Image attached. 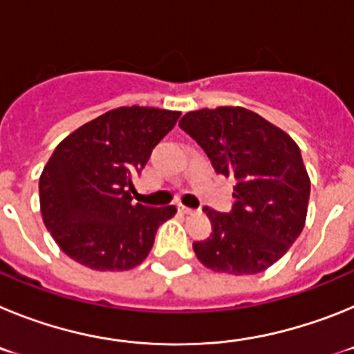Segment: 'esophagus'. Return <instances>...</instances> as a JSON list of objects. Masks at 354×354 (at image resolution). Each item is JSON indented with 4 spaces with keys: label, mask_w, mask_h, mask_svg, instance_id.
<instances>
[{
    "label": "esophagus",
    "mask_w": 354,
    "mask_h": 354,
    "mask_svg": "<svg viewBox=\"0 0 354 354\" xmlns=\"http://www.w3.org/2000/svg\"><path fill=\"white\" fill-rule=\"evenodd\" d=\"M179 211L183 212V214H193V212H195V209L186 207V205H179Z\"/></svg>",
    "instance_id": "1"
}]
</instances>
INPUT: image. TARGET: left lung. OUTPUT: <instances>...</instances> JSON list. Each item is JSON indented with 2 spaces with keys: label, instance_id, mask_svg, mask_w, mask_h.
<instances>
[{
  "label": "left lung",
  "instance_id": "8db88e82",
  "mask_svg": "<svg viewBox=\"0 0 354 354\" xmlns=\"http://www.w3.org/2000/svg\"><path fill=\"white\" fill-rule=\"evenodd\" d=\"M179 126L236 179L232 211L205 207L212 232L193 243L216 273L255 274L280 261L305 227L310 177L298 143L283 129L241 106L187 111Z\"/></svg>",
  "mask_w": 354,
  "mask_h": 354
}]
</instances>
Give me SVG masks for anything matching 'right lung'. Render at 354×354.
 <instances>
[{
	"mask_svg": "<svg viewBox=\"0 0 354 354\" xmlns=\"http://www.w3.org/2000/svg\"><path fill=\"white\" fill-rule=\"evenodd\" d=\"M179 117L171 109L120 106L58 143L40 174V212L72 261L95 271H127L145 261L158 227L177 209L134 204L133 179Z\"/></svg>",
	"mask_w": 354,
	"mask_h": 354,
	"instance_id": "1",
	"label": "right lung"
}]
</instances>
